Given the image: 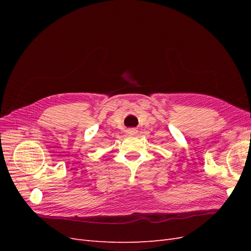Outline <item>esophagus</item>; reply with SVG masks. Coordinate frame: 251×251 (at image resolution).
I'll use <instances>...</instances> for the list:
<instances>
[{
  "mask_svg": "<svg viewBox=\"0 0 251 251\" xmlns=\"http://www.w3.org/2000/svg\"><path fill=\"white\" fill-rule=\"evenodd\" d=\"M136 133H137V130H136V128H134V127L128 128V130H127V134H130V135H135Z\"/></svg>",
  "mask_w": 251,
  "mask_h": 251,
  "instance_id": "1",
  "label": "esophagus"
}]
</instances>
